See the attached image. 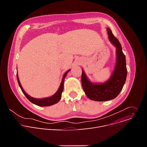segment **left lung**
Returning a JSON list of instances; mask_svg holds the SVG:
<instances>
[{"label":"left lung","mask_w":147,"mask_h":147,"mask_svg":"<svg viewBox=\"0 0 147 147\" xmlns=\"http://www.w3.org/2000/svg\"><path fill=\"white\" fill-rule=\"evenodd\" d=\"M107 30L109 41L116 48V63L110 78L103 83H94L82 70L81 83L84 91L90 99L95 101H107L115 98L121 92L127 77L126 61L121 44L110 28Z\"/></svg>","instance_id":"obj_1"}]
</instances>
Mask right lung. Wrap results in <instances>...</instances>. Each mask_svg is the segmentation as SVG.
<instances>
[{
    "instance_id": "obj_1",
    "label": "right lung",
    "mask_w": 147,
    "mask_h": 147,
    "mask_svg": "<svg viewBox=\"0 0 147 147\" xmlns=\"http://www.w3.org/2000/svg\"><path fill=\"white\" fill-rule=\"evenodd\" d=\"M70 70H69L64 74L63 77V78H62L60 87H59L58 90L56 91V92L52 96L47 97V98H33V97L30 96L29 95H28L25 92V91L23 90L22 85H21L17 73V78L18 85H19L21 90H22V92L24 93L25 96L31 102H32V103L36 105H38L39 107H49V106L53 105L57 103L60 100L61 97V93H62L63 91L65 78L67 74L70 71Z\"/></svg>"
}]
</instances>
